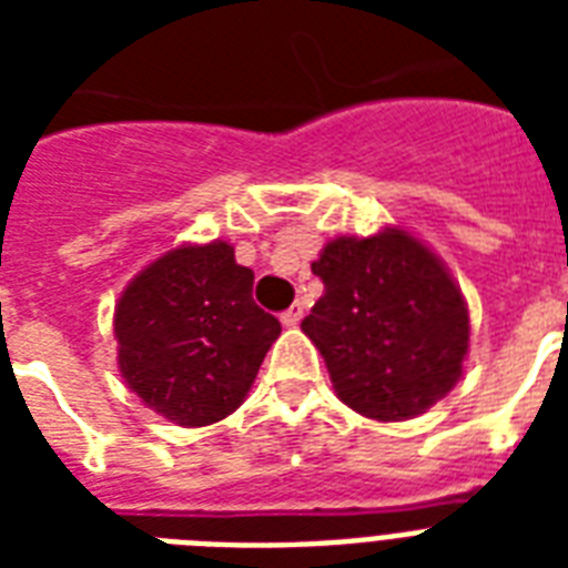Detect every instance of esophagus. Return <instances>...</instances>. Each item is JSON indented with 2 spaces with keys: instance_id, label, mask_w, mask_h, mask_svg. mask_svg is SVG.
Returning a JSON list of instances; mask_svg holds the SVG:
<instances>
[{
  "instance_id": "obj_1",
  "label": "esophagus",
  "mask_w": 568,
  "mask_h": 568,
  "mask_svg": "<svg viewBox=\"0 0 568 568\" xmlns=\"http://www.w3.org/2000/svg\"><path fill=\"white\" fill-rule=\"evenodd\" d=\"M301 318H303V306H301V303H294V306H288V310H285L283 315H280V321H283L285 327H297V324H301Z\"/></svg>"
}]
</instances>
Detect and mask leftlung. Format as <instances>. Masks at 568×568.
<instances>
[{"mask_svg":"<svg viewBox=\"0 0 568 568\" xmlns=\"http://www.w3.org/2000/svg\"><path fill=\"white\" fill-rule=\"evenodd\" d=\"M324 294L301 329L327 363L336 395L377 422H404L457 386L468 310L439 256L409 232L329 241L312 262Z\"/></svg>","mask_w":568,"mask_h":568,"instance_id":"1","label":"left lung"}]
</instances>
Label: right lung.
I'll return each mask as SVG.
<instances>
[{
	"label": "right lung",
	"instance_id": "right-lung-1",
	"mask_svg": "<svg viewBox=\"0 0 568 568\" xmlns=\"http://www.w3.org/2000/svg\"><path fill=\"white\" fill-rule=\"evenodd\" d=\"M280 333V321L253 303V271L226 241L168 250L114 310L126 386L182 427L235 413Z\"/></svg>",
	"mask_w": 568,
	"mask_h": 568
}]
</instances>
